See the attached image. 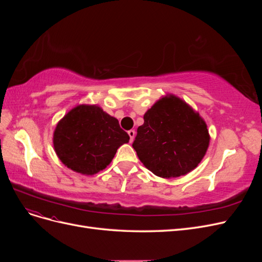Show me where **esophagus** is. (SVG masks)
Masks as SVG:
<instances>
[{
  "instance_id": "34e87169",
  "label": "esophagus",
  "mask_w": 262,
  "mask_h": 262,
  "mask_svg": "<svg viewBox=\"0 0 262 262\" xmlns=\"http://www.w3.org/2000/svg\"><path fill=\"white\" fill-rule=\"evenodd\" d=\"M128 134H129V137H130V142H132L134 137H136V131L130 130V131H128Z\"/></svg>"
}]
</instances>
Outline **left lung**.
I'll use <instances>...</instances> for the list:
<instances>
[{
	"mask_svg": "<svg viewBox=\"0 0 262 262\" xmlns=\"http://www.w3.org/2000/svg\"><path fill=\"white\" fill-rule=\"evenodd\" d=\"M207 124L185 101L164 97L148 109L132 146L145 167L158 177L186 175L209 146Z\"/></svg>",
	"mask_w": 262,
	"mask_h": 262,
	"instance_id": "left-lung-1",
	"label": "left lung"
}]
</instances>
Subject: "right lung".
<instances>
[{
    "mask_svg": "<svg viewBox=\"0 0 262 262\" xmlns=\"http://www.w3.org/2000/svg\"><path fill=\"white\" fill-rule=\"evenodd\" d=\"M129 134L116 118L97 106H77L58 123L53 145L67 167L84 175H94L107 167Z\"/></svg>",
    "mask_w": 262,
    "mask_h": 262,
    "instance_id": "1",
    "label": "right lung"
}]
</instances>
